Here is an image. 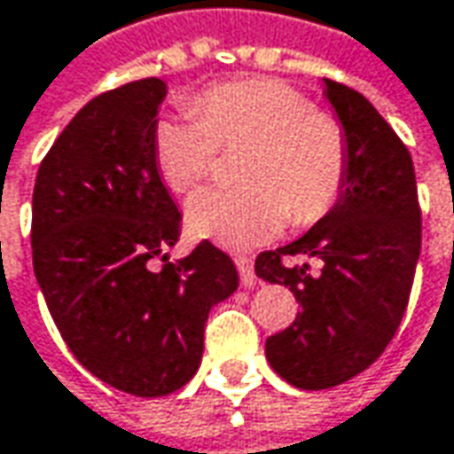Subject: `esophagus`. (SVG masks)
I'll return each mask as SVG.
<instances>
[{"label":"esophagus","instance_id":"34e87169","mask_svg":"<svg viewBox=\"0 0 454 454\" xmlns=\"http://www.w3.org/2000/svg\"><path fill=\"white\" fill-rule=\"evenodd\" d=\"M236 269L241 274L243 286H254L256 284V271H254V261L248 256H236Z\"/></svg>","mask_w":454,"mask_h":454}]
</instances>
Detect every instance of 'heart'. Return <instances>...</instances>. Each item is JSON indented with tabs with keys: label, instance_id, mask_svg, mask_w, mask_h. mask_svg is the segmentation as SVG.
<instances>
[{
	"label": "heart",
	"instance_id": "obj_1",
	"mask_svg": "<svg viewBox=\"0 0 454 454\" xmlns=\"http://www.w3.org/2000/svg\"><path fill=\"white\" fill-rule=\"evenodd\" d=\"M221 150H246L243 188L191 198L188 226L226 248H251L291 223L311 226L334 211L349 176V137L332 110L301 90L254 77L208 87L193 110L160 118L153 155L168 188L188 193L211 176Z\"/></svg>",
	"mask_w": 454,
	"mask_h": 454
}]
</instances>
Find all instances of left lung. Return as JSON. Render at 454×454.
Segmentation results:
<instances>
[{"label": "left lung", "instance_id": "8db88e82", "mask_svg": "<svg viewBox=\"0 0 454 454\" xmlns=\"http://www.w3.org/2000/svg\"><path fill=\"white\" fill-rule=\"evenodd\" d=\"M326 98L349 137V176L334 211L299 241L263 251L256 274L284 284L299 314L266 339L271 367L299 389H329L374 364L407 311L422 243L412 155L374 105L324 77ZM291 255L322 269L289 267Z\"/></svg>", "mask_w": 454, "mask_h": 454}]
</instances>
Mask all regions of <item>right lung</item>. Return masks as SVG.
<instances>
[{
  "mask_svg": "<svg viewBox=\"0 0 454 454\" xmlns=\"http://www.w3.org/2000/svg\"><path fill=\"white\" fill-rule=\"evenodd\" d=\"M165 92L145 77L92 98L42 158L32 193V263L59 334L87 372L135 397L196 374L208 311L239 286L211 241L168 261L183 215L153 155Z\"/></svg>",
  "mask_w": 454,
  "mask_h": 454,
  "instance_id": "right-lung-1",
  "label": "right lung"
}]
</instances>
